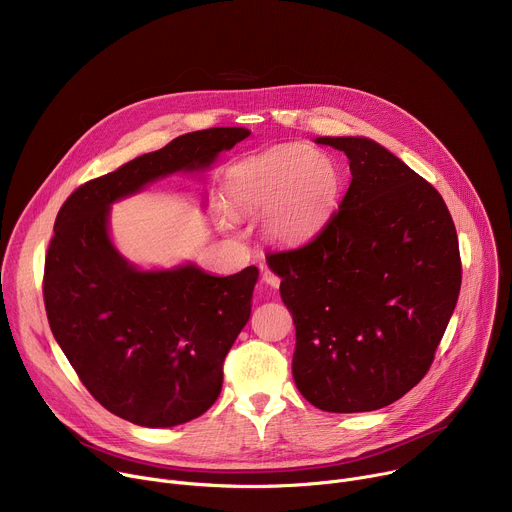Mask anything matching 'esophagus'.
<instances>
[{
  "instance_id": "34e87169",
  "label": "esophagus",
  "mask_w": 512,
  "mask_h": 512,
  "mask_svg": "<svg viewBox=\"0 0 512 512\" xmlns=\"http://www.w3.org/2000/svg\"><path fill=\"white\" fill-rule=\"evenodd\" d=\"M263 281H265L269 287H279V283H281L279 275H275L271 269H263Z\"/></svg>"
}]
</instances>
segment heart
Here are the masks:
<instances>
[{"instance_id": "obj_1", "label": "heart", "mask_w": 512, "mask_h": 512, "mask_svg": "<svg viewBox=\"0 0 512 512\" xmlns=\"http://www.w3.org/2000/svg\"><path fill=\"white\" fill-rule=\"evenodd\" d=\"M342 174L332 156L304 145H277L235 164L225 180L231 208L265 213V233L281 245L316 237L338 206ZM221 225L231 227L223 214Z\"/></svg>"}]
</instances>
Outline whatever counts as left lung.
Instances as JSON below:
<instances>
[{
  "instance_id": "obj_1",
  "label": "left lung",
  "mask_w": 512,
  "mask_h": 512,
  "mask_svg": "<svg viewBox=\"0 0 512 512\" xmlns=\"http://www.w3.org/2000/svg\"><path fill=\"white\" fill-rule=\"evenodd\" d=\"M350 186L306 245L271 253L296 324L294 381L318 409L375 411L429 371L454 314L462 261L452 214L427 180L367 137H318Z\"/></svg>"
}]
</instances>
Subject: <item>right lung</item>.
<instances>
[{
    "label": "right lung",
    "instance_id": "obj_1",
    "mask_svg": "<svg viewBox=\"0 0 512 512\" xmlns=\"http://www.w3.org/2000/svg\"><path fill=\"white\" fill-rule=\"evenodd\" d=\"M210 127L85 182L60 206L44 263L50 330L87 391L143 427L196 419L221 395L223 362L251 316L257 267L141 271L109 239V206L174 172L208 168L249 137Z\"/></svg>",
    "mask_w": 512,
    "mask_h": 512
}]
</instances>
